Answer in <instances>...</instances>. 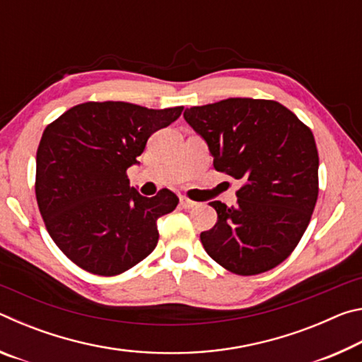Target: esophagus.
Wrapping results in <instances>:
<instances>
[{
	"label": "esophagus",
	"mask_w": 362,
	"mask_h": 362,
	"mask_svg": "<svg viewBox=\"0 0 362 362\" xmlns=\"http://www.w3.org/2000/svg\"><path fill=\"white\" fill-rule=\"evenodd\" d=\"M180 206L183 207V209H193V207L196 206L194 201L188 199L187 196H180Z\"/></svg>",
	"instance_id": "34e87169"
}]
</instances>
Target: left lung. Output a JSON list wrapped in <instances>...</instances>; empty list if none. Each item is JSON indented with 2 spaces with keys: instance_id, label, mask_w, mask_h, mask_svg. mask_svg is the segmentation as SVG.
<instances>
[{
  "instance_id": "left-lung-1",
  "label": "left lung",
  "mask_w": 362,
  "mask_h": 362,
  "mask_svg": "<svg viewBox=\"0 0 362 362\" xmlns=\"http://www.w3.org/2000/svg\"><path fill=\"white\" fill-rule=\"evenodd\" d=\"M183 116L209 145L216 170L243 182L235 207L211 203L217 223L199 236L206 252L241 276L278 267L302 240L316 206L313 132L289 108L265 99H225Z\"/></svg>"
}]
</instances>
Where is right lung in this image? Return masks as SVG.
<instances>
[{
    "instance_id": "right-lung-1",
    "label": "right lung",
    "mask_w": 362,
    "mask_h": 362,
    "mask_svg": "<svg viewBox=\"0 0 362 362\" xmlns=\"http://www.w3.org/2000/svg\"><path fill=\"white\" fill-rule=\"evenodd\" d=\"M182 112L84 102L46 126L36 151V201L47 233L79 268L116 276L156 247V220L179 198L168 188L145 198L129 185L127 168L151 134Z\"/></svg>"
}]
</instances>
